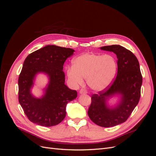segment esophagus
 <instances>
[{
    "label": "esophagus",
    "mask_w": 156,
    "mask_h": 156,
    "mask_svg": "<svg viewBox=\"0 0 156 156\" xmlns=\"http://www.w3.org/2000/svg\"><path fill=\"white\" fill-rule=\"evenodd\" d=\"M87 93V90H84V89H81V90L79 91L80 94H86Z\"/></svg>",
    "instance_id": "34e87169"
}]
</instances>
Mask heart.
Masks as SVG:
<instances>
[{"mask_svg":"<svg viewBox=\"0 0 156 156\" xmlns=\"http://www.w3.org/2000/svg\"><path fill=\"white\" fill-rule=\"evenodd\" d=\"M72 62L73 66L66 69L70 83L77 87L86 79L88 86L95 91L103 90L109 86L118 69L116 60L111 55L86 53L77 56Z\"/></svg>","mask_w":156,"mask_h":156,"instance_id":"1","label":"heart"}]
</instances>
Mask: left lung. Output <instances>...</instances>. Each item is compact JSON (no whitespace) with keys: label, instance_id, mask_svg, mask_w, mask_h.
<instances>
[{"label":"left lung","instance_id":"obj_1","mask_svg":"<svg viewBox=\"0 0 156 156\" xmlns=\"http://www.w3.org/2000/svg\"><path fill=\"white\" fill-rule=\"evenodd\" d=\"M100 49L116 55L117 75L111 85L92 96L88 115L94 123L108 127L126 122L137 105L143 77L139 61L132 52L119 45L104 46ZM117 95L120 96L119 102L115 106H108L107 101Z\"/></svg>","mask_w":156,"mask_h":156}]
</instances>
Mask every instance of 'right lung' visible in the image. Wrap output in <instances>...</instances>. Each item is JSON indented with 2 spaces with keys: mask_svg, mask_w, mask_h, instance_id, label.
Segmentation results:
<instances>
[{
  "mask_svg": "<svg viewBox=\"0 0 156 156\" xmlns=\"http://www.w3.org/2000/svg\"><path fill=\"white\" fill-rule=\"evenodd\" d=\"M75 50L48 45L27 56L18 79L19 102L28 119L34 124L45 127L58 124L66 115L68 103L77 98L76 90L65 83L64 63ZM48 75L49 82L41 98L32 95L31 89L38 73Z\"/></svg>",
  "mask_w": 156,
  "mask_h": 156,
  "instance_id": "1",
  "label": "right lung"
}]
</instances>
